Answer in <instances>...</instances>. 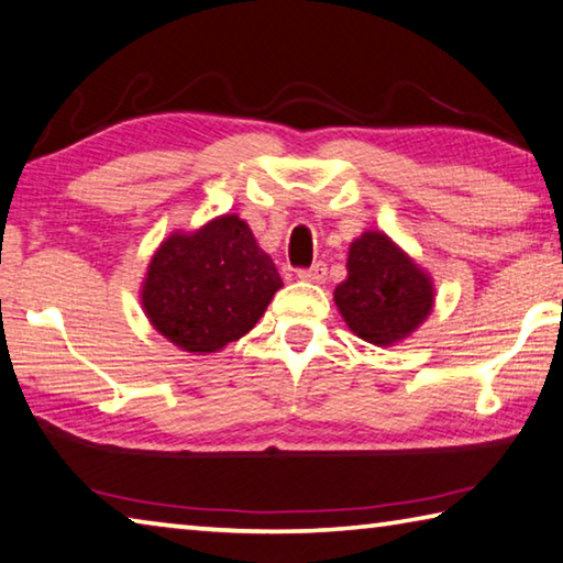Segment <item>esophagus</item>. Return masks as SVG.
I'll list each match as a JSON object with an SVG mask.
<instances>
[{
  "label": "esophagus",
  "mask_w": 563,
  "mask_h": 563,
  "mask_svg": "<svg viewBox=\"0 0 563 563\" xmlns=\"http://www.w3.org/2000/svg\"><path fill=\"white\" fill-rule=\"evenodd\" d=\"M297 276H299V279H303V282H317L319 284V282L327 279V264L317 262L313 266H309V269H299Z\"/></svg>",
  "instance_id": "1"
}]
</instances>
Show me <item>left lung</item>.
I'll return each mask as SVG.
<instances>
[{
    "label": "left lung",
    "instance_id": "obj_1",
    "mask_svg": "<svg viewBox=\"0 0 563 563\" xmlns=\"http://www.w3.org/2000/svg\"><path fill=\"white\" fill-rule=\"evenodd\" d=\"M346 269L333 301L358 339L396 346L430 317L432 279L388 234L363 232L353 240Z\"/></svg>",
    "mask_w": 563,
    "mask_h": 563
}]
</instances>
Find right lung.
Instances as JSON below:
<instances>
[{
  "mask_svg": "<svg viewBox=\"0 0 563 563\" xmlns=\"http://www.w3.org/2000/svg\"><path fill=\"white\" fill-rule=\"evenodd\" d=\"M279 287L282 276L250 224L222 214L157 246L141 303L161 336L207 356L252 331Z\"/></svg>",
  "mask_w": 563,
  "mask_h": 563,
  "instance_id": "1",
  "label": "right lung"
}]
</instances>
